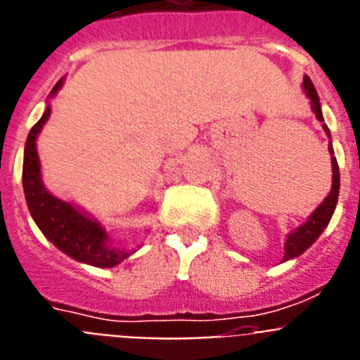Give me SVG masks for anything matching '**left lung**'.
<instances>
[{
    "label": "left lung",
    "instance_id": "8db88e82",
    "mask_svg": "<svg viewBox=\"0 0 360 360\" xmlns=\"http://www.w3.org/2000/svg\"><path fill=\"white\" fill-rule=\"evenodd\" d=\"M303 90L307 94V97L310 98L311 111L316 113V119L323 124L324 133L328 135V151L332 155V189H330L328 196L321 202V205H317L316 211L308 216V219L303 225H299L297 229L290 232L285 240V256H283V262H288V259H294V257L301 256L307 249H310L311 245L316 243L317 238L323 234V231L328 227L330 219H332L333 211H335L337 198H339V187H341V176H339V165H337L335 157H333V146H332V135H330L328 126L324 124L323 111H321V103L319 95H317L316 88L311 84L310 77H304L303 81Z\"/></svg>",
    "mask_w": 360,
    "mask_h": 360
}]
</instances>
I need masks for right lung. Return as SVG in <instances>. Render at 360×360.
Returning <instances> with one entry per match:
<instances>
[{
  "label": "right lung",
  "instance_id": "add662e5",
  "mask_svg": "<svg viewBox=\"0 0 360 360\" xmlns=\"http://www.w3.org/2000/svg\"><path fill=\"white\" fill-rule=\"evenodd\" d=\"M65 84V77L59 79L50 91L53 98ZM50 117V104L46 103L44 113L34 128L30 129L25 144L23 157V191L28 211L43 232L46 240L75 262L98 269H111L128 259L135 250L119 249L111 245L106 229L97 219L73 203L57 198L43 184L41 162L37 155V135Z\"/></svg>",
  "mask_w": 360,
  "mask_h": 360
}]
</instances>
